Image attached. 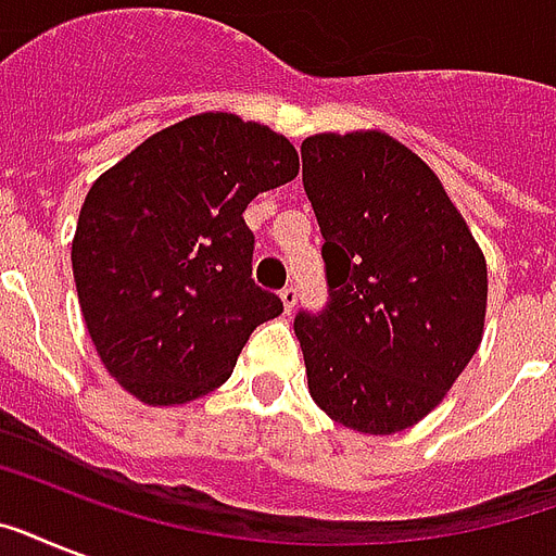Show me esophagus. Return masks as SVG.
I'll use <instances>...</instances> for the list:
<instances>
[{
  "label": "esophagus",
  "instance_id": "obj_1",
  "mask_svg": "<svg viewBox=\"0 0 556 556\" xmlns=\"http://www.w3.org/2000/svg\"><path fill=\"white\" fill-rule=\"evenodd\" d=\"M279 300H282V308H286L288 314L294 312L296 305V288L294 286H286L282 291H279Z\"/></svg>",
  "mask_w": 556,
  "mask_h": 556
}]
</instances>
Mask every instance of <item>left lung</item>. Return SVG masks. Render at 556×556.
<instances>
[{
  "label": "left lung",
  "mask_w": 556,
  "mask_h": 556,
  "mask_svg": "<svg viewBox=\"0 0 556 556\" xmlns=\"http://www.w3.org/2000/svg\"><path fill=\"white\" fill-rule=\"evenodd\" d=\"M329 305L294 331L308 392L349 430L392 435L447 395L484 334L488 265L439 176L378 129L303 141Z\"/></svg>",
  "instance_id": "8db88e82"
}]
</instances>
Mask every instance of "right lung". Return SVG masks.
I'll use <instances>...</instances> for the list:
<instances>
[{
	"mask_svg": "<svg viewBox=\"0 0 556 556\" xmlns=\"http://www.w3.org/2000/svg\"><path fill=\"white\" fill-rule=\"evenodd\" d=\"M300 159L286 135L227 112L161 129L106 169L83 201L74 286L109 375L150 406L195 401L282 300L251 279L244 207L288 185Z\"/></svg>",
	"mask_w": 556,
	"mask_h": 556,
	"instance_id": "1",
	"label": "right lung"
}]
</instances>
